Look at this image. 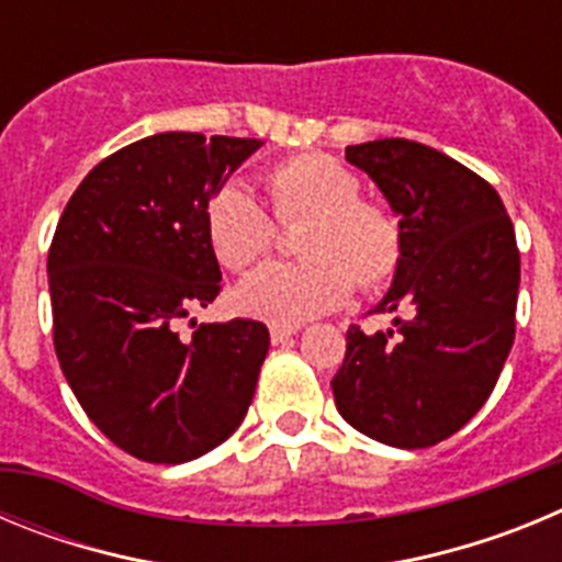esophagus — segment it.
I'll return each instance as SVG.
<instances>
[{
    "instance_id": "esophagus-1",
    "label": "esophagus",
    "mask_w": 562,
    "mask_h": 562,
    "mask_svg": "<svg viewBox=\"0 0 562 562\" xmlns=\"http://www.w3.org/2000/svg\"><path fill=\"white\" fill-rule=\"evenodd\" d=\"M292 335H297V326H270V340L276 342H286Z\"/></svg>"
}]
</instances>
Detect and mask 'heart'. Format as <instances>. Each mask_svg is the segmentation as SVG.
<instances>
[{"label": "heart", "instance_id": "heart-1", "mask_svg": "<svg viewBox=\"0 0 562 562\" xmlns=\"http://www.w3.org/2000/svg\"><path fill=\"white\" fill-rule=\"evenodd\" d=\"M278 220L310 216L301 261L267 265L233 292L238 312L272 326H301L362 286L385 284L400 267L402 227L391 211L360 200V180L326 154H297L267 171ZM207 245L222 265L247 270L272 247V222L245 182H225L205 205Z\"/></svg>", "mask_w": 562, "mask_h": 562}]
</instances>
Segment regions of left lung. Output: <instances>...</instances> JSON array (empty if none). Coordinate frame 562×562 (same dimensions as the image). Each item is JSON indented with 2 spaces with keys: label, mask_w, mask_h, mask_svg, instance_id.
<instances>
[{
  "label": "left lung",
  "mask_w": 562,
  "mask_h": 562,
  "mask_svg": "<svg viewBox=\"0 0 562 562\" xmlns=\"http://www.w3.org/2000/svg\"><path fill=\"white\" fill-rule=\"evenodd\" d=\"M400 216L402 258L376 310L394 329L346 331L331 380L351 428L391 448H430L473 419L515 340L520 256L498 191L414 140L346 148Z\"/></svg>",
  "instance_id": "1"
}]
</instances>
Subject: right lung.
<instances>
[{
    "instance_id": "1",
    "label": "right lung",
    "mask_w": 562,
    "mask_h": 562,
    "mask_svg": "<svg viewBox=\"0 0 562 562\" xmlns=\"http://www.w3.org/2000/svg\"><path fill=\"white\" fill-rule=\"evenodd\" d=\"M250 137L162 132L114 151L69 196L49 245L53 340L81 408L134 459H200L241 425L270 331L258 321L179 324L220 295L205 205Z\"/></svg>"
}]
</instances>
